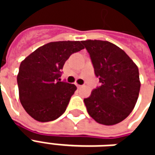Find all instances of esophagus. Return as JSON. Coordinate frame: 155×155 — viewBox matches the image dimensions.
<instances>
[{
    "instance_id": "esophagus-1",
    "label": "esophagus",
    "mask_w": 155,
    "mask_h": 155,
    "mask_svg": "<svg viewBox=\"0 0 155 155\" xmlns=\"http://www.w3.org/2000/svg\"><path fill=\"white\" fill-rule=\"evenodd\" d=\"M76 86H77L78 88H81L83 85H81V84H76Z\"/></svg>"
}]
</instances>
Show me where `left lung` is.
Instances as JSON below:
<instances>
[{
	"mask_svg": "<svg viewBox=\"0 0 155 155\" xmlns=\"http://www.w3.org/2000/svg\"><path fill=\"white\" fill-rule=\"evenodd\" d=\"M101 85L84 102L89 114L104 125L120 123L135 106L140 90L139 69L128 54L104 41H81Z\"/></svg>",
	"mask_w": 155,
	"mask_h": 155,
	"instance_id": "left-lung-1",
	"label": "left lung"
}]
</instances>
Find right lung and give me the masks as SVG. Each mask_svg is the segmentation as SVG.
Instances as JSON below:
<instances>
[{"mask_svg":"<svg viewBox=\"0 0 155 155\" xmlns=\"http://www.w3.org/2000/svg\"><path fill=\"white\" fill-rule=\"evenodd\" d=\"M84 49L81 41H55L35 50L22 61L17 75L20 101L40 122L64 114L76 86L61 81L62 69L71 54Z\"/></svg>","mask_w":155,"mask_h":155,"instance_id":"right-lung-1","label":"right lung"}]
</instances>
